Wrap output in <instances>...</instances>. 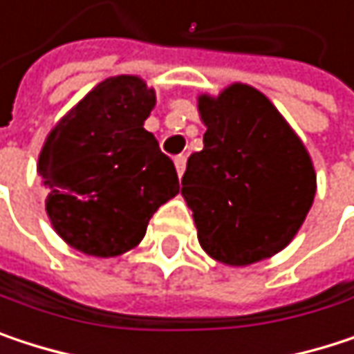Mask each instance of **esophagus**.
<instances>
[{
	"mask_svg": "<svg viewBox=\"0 0 354 354\" xmlns=\"http://www.w3.org/2000/svg\"><path fill=\"white\" fill-rule=\"evenodd\" d=\"M174 164H176L178 176H182L184 170H186V158H184V156H176V158H174Z\"/></svg>",
	"mask_w": 354,
	"mask_h": 354,
	"instance_id": "1",
	"label": "esophagus"
}]
</instances>
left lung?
I'll return each instance as SVG.
<instances>
[{
  "label": "left lung",
  "mask_w": 354,
  "mask_h": 354,
  "mask_svg": "<svg viewBox=\"0 0 354 354\" xmlns=\"http://www.w3.org/2000/svg\"><path fill=\"white\" fill-rule=\"evenodd\" d=\"M205 147L188 158L182 196L203 250L230 266L270 258L299 232L316 196L312 158L272 102L246 84L201 94Z\"/></svg>",
  "instance_id": "obj_1"
}]
</instances>
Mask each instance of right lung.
Here are the masks:
<instances>
[{"instance_id": "obj_1", "label": "right lung", "mask_w": 354, "mask_h": 354, "mask_svg": "<svg viewBox=\"0 0 354 354\" xmlns=\"http://www.w3.org/2000/svg\"><path fill=\"white\" fill-rule=\"evenodd\" d=\"M156 92L137 75L100 82L48 133L38 174L46 215L71 248L98 258L129 252L180 190L174 162L143 129Z\"/></svg>"}]
</instances>
